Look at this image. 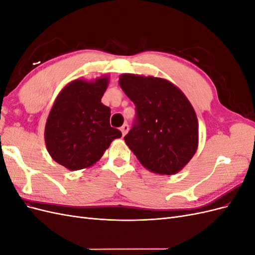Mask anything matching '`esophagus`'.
Masks as SVG:
<instances>
[{
	"mask_svg": "<svg viewBox=\"0 0 255 255\" xmlns=\"http://www.w3.org/2000/svg\"><path fill=\"white\" fill-rule=\"evenodd\" d=\"M121 132H122V135H123V136L127 135V133L128 132V126L127 125V123H126V125H123V126L121 127Z\"/></svg>",
	"mask_w": 255,
	"mask_h": 255,
	"instance_id": "1",
	"label": "esophagus"
}]
</instances>
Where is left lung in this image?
Segmentation results:
<instances>
[{"label": "left lung", "mask_w": 255, "mask_h": 255, "mask_svg": "<svg viewBox=\"0 0 255 255\" xmlns=\"http://www.w3.org/2000/svg\"><path fill=\"white\" fill-rule=\"evenodd\" d=\"M119 85L136 106V122L125 141L153 173L175 174L194 157L199 125L194 107L168 80L121 74Z\"/></svg>", "instance_id": "8db88e82"}]
</instances>
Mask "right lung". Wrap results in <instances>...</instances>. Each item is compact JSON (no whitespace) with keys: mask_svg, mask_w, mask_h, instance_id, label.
Here are the masks:
<instances>
[{"mask_svg":"<svg viewBox=\"0 0 255 255\" xmlns=\"http://www.w3.org/2000/svg\"><path fill=\"white\" fill-rule=\"evenodd\" d=\"M110 83L107 75L94 81L76 79L60 90L44 128L51 157L69 170L89 168L112 141L122 136L110 125L111 109L101 102Z\"/></svg>","mask_w":255,"mask_h":255,"instance_id":"right-lung-1","label":"right lung"}]
</instances>
